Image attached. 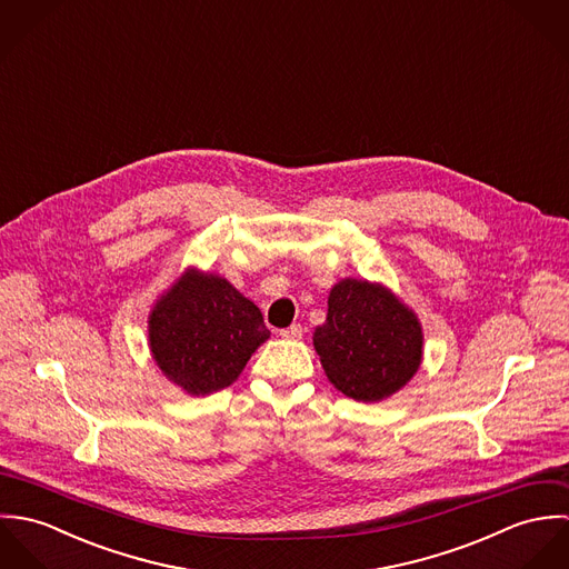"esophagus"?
<instances>
[{"mask_svg":"<svg viewBox=\"0 0 569 569\" xmlns=\"http://www.w3.org/2000/svg\"><path fill=\"white\" fill-rule=\"evenodd\" d=\"M280 337H284V339H300V337H302V326H287V328L280 330Z\"/></svg>","mask_w":569,"mask_h":569,"instance_id":"34e87169","label":"esophagus"}]
</instances>
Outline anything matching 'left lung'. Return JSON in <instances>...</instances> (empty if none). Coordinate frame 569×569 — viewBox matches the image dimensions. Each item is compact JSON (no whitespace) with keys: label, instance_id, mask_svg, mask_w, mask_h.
<instances>
[{"label":"left lung","instance_id":"left-lung-1","mask_svg":"<svg viewBox=\"0 0 569 569\" xmlns=\"http://www.w3.org/2000/svg\"><path fill=\"white\" fill-rule=\"evenodd\" d=\"M313 346L339 392L375 403L401 390L418 370L422 330L390 291L348 278L332 287Z\"/></svg>","mask_w":569,"mask_h":569}]
</instances>
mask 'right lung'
I'll return each mask as SVG.
<instances>
[{"mask_svg":"<svg viewBox=\"0 0 569 569\" xmlns=\"http://www.w3.org/2000/svg\"><path fill=\"white\" fill-rule=\"evenodd\" d=\"M269 337L260 309L226 278L188 271L149 318L151 352L163 375L190 395L228 388Z\"/></svg>","mask_w":569,"mask_h":569,"instance_id":"add662e5","label":"right lung"}]
</instances>
